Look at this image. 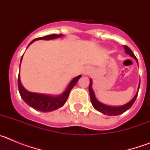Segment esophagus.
Listing matches in <instances>:
<instances>
[{"label": "esophagus", "instance_id": "34e87169", "mask_svg": "<svg viewBox=\"0 0 150 150\" xmlns=\"http://www.w3.org/2000/svg\"><path fill=\"white\" fill-rule=\"evenodd\" d=\"M91 71V68L89 67V66H86L83 69V71H82V73H83V75H87V74H90Z\"/></svg>", "mask_w": 150, "mask_h": 150}]
</instances>
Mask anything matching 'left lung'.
Wrapping results in <instances>:
<instances>
[{"label": "left lung", "mask_w": 150, "mask_h": 150, "mask_svg": "<svg viewBox=\"0 0 150 150\" xmlns=\"http://www.w3.org/2000/svg\"><path fill=\"white\" fill-rule=\"evenodd\" d=\"M125 49V53L129 55L130 56L133 58L136 62H137V64H138V61H137V58L135 57V55H134V53L132 52V50L128 47L127 46H123ZM140 80L139 82V85L138 87H137V91L136 95L134 96L132 100L128 101V103H126L125 104H123V105L121 106H110V105H107V104H104L101 102L99 101L98 99L96 98V97H95V92L93 91V88H92V79H90V84L89 86H88V91H89V95H90V99H91V103L93 106V107L95 108L96 110L99 111L103 114L107 115V116H118V115L122 114L123 112H125V111L128 110V109L131 108L133 104L134 103L135 100L137 98V94H138V90L139 88H140Z\"/></svg>", "instance_id": "8db88e82"}]
</instances>
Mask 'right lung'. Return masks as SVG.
<instances>
[{
    "label": "right lung",
    "instance_id": "right-lung-1",
    "mask_svg": "<svg viewBox=\"0 0 150 150\" xmlns=\"http://www.w3.org/2000/svg\"><path fill=\"white\" fill-rule=\"evenodd\" d=\"M63 36V34H50V35L45 36L43 38H36L29 43L28 47L36 40H53L56 39V38H62ZM22 57H23V55L21 58L20 65L21 63H22ZM20 65H19V70H20ZM81 76V75H79V76L72 79V80L67 85V86L66 87V88L64 90L62 94L59 95H52L31 92V91H29L27 89H25V88L23 86V85L22 84V82H21L20 71H19V74H18V91H19V94L21 95V98L30 107H32V108L37 110L41 111V112H51V111L59 109V108L64 105L69 96L70 91L74 88V86L76 85V83H77V81Z\"/></svg>",
    "mask_w": 150,
    "mask_h": 150
}]
</instances>
